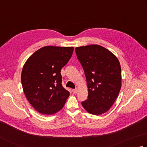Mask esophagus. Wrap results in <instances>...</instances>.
<instances>
[{
  "instance_id": "obj_1",
  "label": "esophagus",
  "mask_w": 147,
  "mask_h": 147,
  "mask_svg": "<svg viewBox=\"0 0 147 147\" xmlns=\"http://www.w3.org/2000/svg\"><path fill=\"white\" fill-rule=\"evenodd\" d=\"M77 92H78V89H73V92L74 94H76Z\"/></svg>"
}]
</instances>
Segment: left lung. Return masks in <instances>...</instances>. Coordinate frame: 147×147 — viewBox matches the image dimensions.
I'll list each match as a JSON object with an SVG mask.
<instances>
[{
	"mask_svg": "<svg viewBox=\"0 0 147 147\" xmlns=\"http://www.w3.org/2000/svg\"><path fill=\"white\" fill-rule=\"evenodd\" d=\"M84 69L88 99L82 101L85 111L94 115L107 112L118 97L121 87V70L118 58L99 45L75 48Z\"/></svg>",
	"mask_w": 147,
	"mask_h": 147,
	"instance_id": "8db88e82",
	"label": "left lung"
}]
</instances>
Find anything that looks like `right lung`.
Listing matches in <instances>:
<instances>
[{"instance_id":"1","label":"right lung","mask_w":147,"mask_h":147,"mask_svg":"<svg viewBox=\"0 0 147 147\" xmlns=\"http://www.w3.org/2000/svg\"><path fill=\"white\" fill-rule=\"evenodd\" d=\"M73 47L47 46L29 57L21 74L24 92L38 113L51 115L62 109L70 93L62 85L61 69L70 60Z\"/></svg>"}]
</instances>
